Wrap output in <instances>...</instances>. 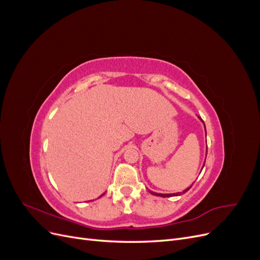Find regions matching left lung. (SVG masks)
I'll list each match as a JSON object with an SVG mask.
<instances>
[{"instance_id": "obj_1", "label": "left lung", "mask_w": 260, "mask_h": 260, "mask_svg": "<svg viewBox=\"0 0 260 260\" xmlns=\"http://www.w3.org/2000/svg\"><path fill=\"white\" fill-rule=\"evenodd\" d=\"M191 188V186L188 187V188H186V190H184L183 192H180V193H175V194H159V193H155V192H152V191H149L151 192L153 195H156V196H161V198H170V196H178V195H181L182 193H185L186 191H188Z\"/></svg>"}]
</instances>
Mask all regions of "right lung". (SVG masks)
<instances>
[{"label": "right lung", "mask_w": 260, "mask_h": 260, "mask_svg": "<svg viewBox=\"0 0 260 260\" xmlns=\"http://www.w3.org/2000/svg\"><path fill=\"white\" fill-rule=\"evenodd\" d=\"M103 195H104V194H102V195H101V196H103ZM101 196H100V198H101Z\"/></svg>", "instance_id": "add662e5"}]
</instances>
